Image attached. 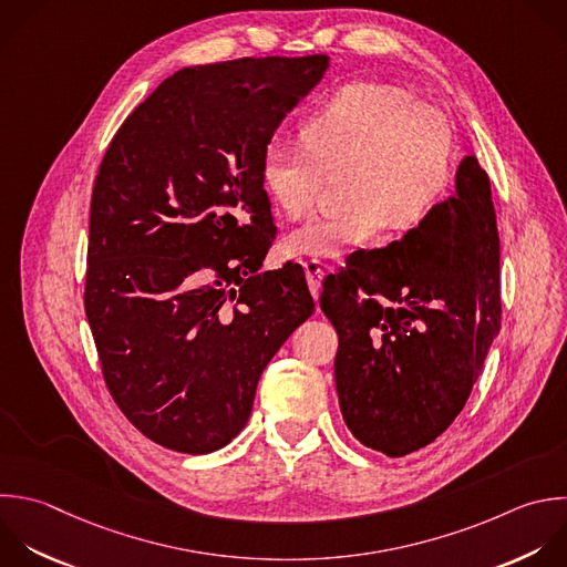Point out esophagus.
<instances>
[{"label":"esophagus","instance_id":"obj_1","mask_svg":"<svg viewBox=\"0 0 567 567\" xmlns=\"http://www.w3.org/2000/svg\"><path fill=\"white\" fill-rule=\"evenodd\" d=\"M303 268H306V277H308V286L312 290V297L317 299L319 297V288H321V279H323V272H326V266L317 259H310V261H303Z\"/></svg>","mask_w":567,"mask_h":567}]
</instances>
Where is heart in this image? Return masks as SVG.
Here are the masks:
<instances>
[{"instance_id":"obj_1","label":"heart","mask_w":567,"mask_h":567,"mask_svg":"<svg viewBox=\"0 0 567 567\" xmlns=\"http://www.w3.org/2000/svg\"><path fill=\"white\" fill-rule=\"evenodd\" d=\"M297 140L301 150L275 142L261 157V184L272 202L301 219L317 206L326 177L346 171L350 208L292 233L295 255L341 257L372 244L388 224L412 228L441 202L452 177L445 115L394 84L341 86L299 122Z\"/></svg>"}]
</instances>
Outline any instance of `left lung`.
Returning <instances> with one entry per match:
<instances>
[{
  "label": "left lung",
  "mask_w": 567,
  "mask_h": 567,
  "mask_svg": "<svg viewBox=\"0 0 567 567\" xmlns=\"http://www.w3.org/2000/svg\"><path fill=\"white\" fill-rule=\"evenodd\" d=\"M319 303L339 334L334 381L354 439L388 456L432 443L501 328L498 230L476 157L461 159L454 195L416 228L352 252Z\"/></svg>",
  "instance_id": "obj_1"
}]
</instances>
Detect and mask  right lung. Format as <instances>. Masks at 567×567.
I'll return each mask as SVG.
<instances>
[{
    "mask_svg": "<svg viewBox=\"0 0 567 567\" xmlns=\"http://www.w3.org/2000/svg\"><path fill=\"white\" fill-rule=\"evenodd\" d=\"M328 55L182 69L115 133L91 199L84 308L106 388L151 441L206 454L246 425L259 377L312 312L275 241L261 157Z\"/></svg>",
    "mask_w": 567,
    "mask_h": 567,
    "instance_id": "1",
    "label": "right lung"
}]
</instances>
